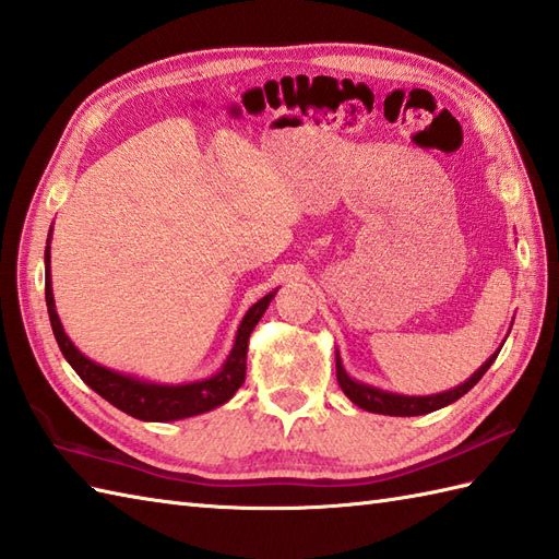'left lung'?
Returning <instances> with one entry per match:
<instances>
[{
	"label": "left lung",
	"mask_w": 559,
	"mask_h": 559,
	"mask_svg": "<svg viewBox=\"0 0 559 559\" xmlns=\"http://www.w3.org/2000/svg\"><path fill=\"white\" fill-rule=\"evenodd\" d=\"M500 353V350H497ZM497 353L490 355L488 360H485L476 372H473L466 382L459 384L456 389H449L444 394H432V396H403V394H389V391L382 389H374L370 384H362V382H355L353 377H348V372L343 370V362L336 353V379H338V386L343 389V394H346L355 406L365 408L370 413H379V415H401V418H406V415H425V413H432L449 406V403L459 401L463 394H468V391L480 382V377L490 370V365L495 362Z\"/></svg>",
	"instance_id": "8db88e82"
}]
</instances>
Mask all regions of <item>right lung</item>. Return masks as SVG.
Instances as JSON below:
<instances>
[{"mask_svg": "<svg viewBox=\"0 0 559 559\" xmlns=\"http://www.w3.org/2000/svg\"><path fill=\"white\" fill-rule=\"evenodd\" d=\"M273 295H276V290L264 295L259 302L249 307L240 329H237V336H235L228 360L223 362V367L216 374L209 379H201V382H189V384L144 382V379H139V377L115 372V370H108V367L88 360L86 355H83L64 334L62 322H59L57 310H55V298H52L50 235H47L45 302H47V314H50V324H52V334L57 338V346H59V350H62L67 362L74 367V372L93 391H96V394H100L105 401H110L115 408H120L122 413L132 415V418H139V420H148V423L182 420V418H192V415L218 408L225 401H230L235 391L240 389L245 382L249 334H252L254 326L259 324V319L264 317Z\"/></svg>", "mask_w": 559, "mask_h": 559, "instance_id": "right-lung-1", "label": "right lung"}]
</instances>
